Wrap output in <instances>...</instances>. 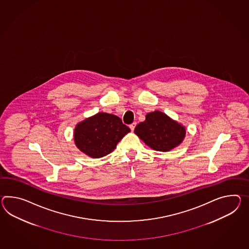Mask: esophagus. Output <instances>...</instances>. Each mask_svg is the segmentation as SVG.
<instances>
[{
    "label": "esophagus",
    "mask_w": 249,
    "mask_h": 249,
    "mask_svg": "<svg viewBox=\"0 0 249 249\" xmlns=\"http://www.w3.org/2000/svg\"><path fill=\"white\" fill-rule=\"evenodd\" d=\"M136 125H137V123H135V122H133L132 124H130V125H129V127H130L131 131H134V128L136 127Z\"/></svg>",
    "instance_id": "esophagus-1"
}]
</instances>
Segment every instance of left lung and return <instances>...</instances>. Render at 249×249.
<instances>
[{
	"label": "left lung",
	"mask_w": 249,
	"mask_h": 249,
	"mask_svg": "<svg viewBox=\"0 0 249 249\" xmlns=\"http://www.w3.org/2000/svg\"><path fill=\"white\" fill-rule=\"evenodd\" d=\"M134 132L153 150L168 152L182 144L186 128L164 112L155 110L146 114L145 122L138 124Z\"/></svg>",
	"instance_id": "obj_1"
}]
</instances>
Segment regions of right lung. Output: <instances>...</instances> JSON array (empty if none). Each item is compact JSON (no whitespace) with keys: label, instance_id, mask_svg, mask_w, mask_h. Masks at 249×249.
<instances>
[{"label":"right lung","instance_id":"1","mask_svg":"<svg viewBox=\"0 0 249 249\" xmlns=\"http://www.w3.org/2000/svg\"><path fill=\"white\" fill-rule=\"evenodd\" d=\"M129 131V127L118 116L98 112L75 125L73 140L76 147L86 156L100 158L113 151Z\"/></svg>","mask_w":249,"mask_h":249}]
</instances>
